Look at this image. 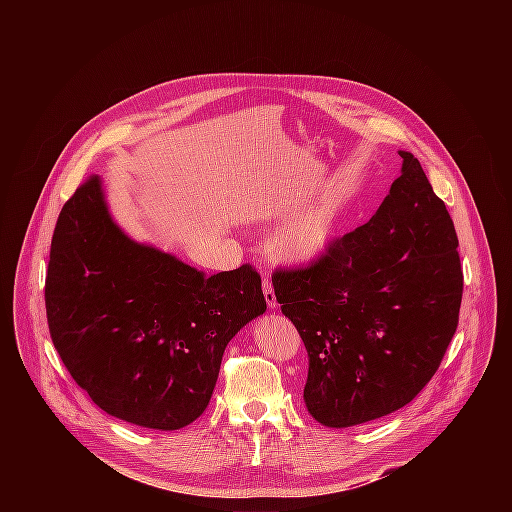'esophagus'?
<instances>
[{"instance_id":"esophagus-1","label":"esophagus","mask_w":512,"mask_h":512,"mask_svg":"<svg viewBox=\"0 0 512 512\" xmlns=\"http://www.w3.org/2000/svg\"><path fill=\"white\" fill-rule=\"evenodd\" d=\"M263 296H265V302L269 308H277V296H275V289H273V283L271 279H263Z\"/></svg>"}]
</instances>
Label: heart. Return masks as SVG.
Listing matches in <instances>:
<instances>
[{"label":"heart","instance_id":"b5f03b06","mask_svg":"<svg viewBox=\"0 0 512 512\" xmlns=\"http://www.w3.org/2000/svg\"><path fill=\"white\" fill-rule=\"evenodd\" d=\"M338 223L332 202H320L287 221L269 245L273 259L289 263H308L318 259L330 245Z\"/></svg>","mask_w":512,"mask_h":512}]
</instances>
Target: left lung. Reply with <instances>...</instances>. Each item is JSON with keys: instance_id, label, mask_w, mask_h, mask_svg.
Instances as JSON below:
<instances>
[{"instance_id": "left-lung-1", "label": "left lung", "mask_w": 512, "mask_h": 512, "mask_svg": "<svg viewBox=\"0 0 512 512\" xmlns=\"http://www.w3.org/2000/svg\"><path fill=\"white\" fill-rule=\"evenodd\" d=\"M369 223L308 265L271 275L281 312L308 350L304 401L328 427L389 415L431 381L454 338L464 273L454 221L419 160Z\"/></svg>"}]
</instances>
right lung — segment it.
I'll return each mask as SVG.
<instances>
[{"label": "right lung", "instance_id": "obj_1", "mask_svg": "<svg viewBox=\"0 0 512 512\" xmlns=\"http://www.w3.org/2000/svg\"><path fill=\"white\" fill-rule=\"evenodd\" d=\"M44 298L77 385L109 415L162 431L202 415L227 344L267 308L249 263L206 277L127 239L95 174L58 214Z\"/></svg>", "mask_w": 512, "mask_h": 512}]
</instances>
